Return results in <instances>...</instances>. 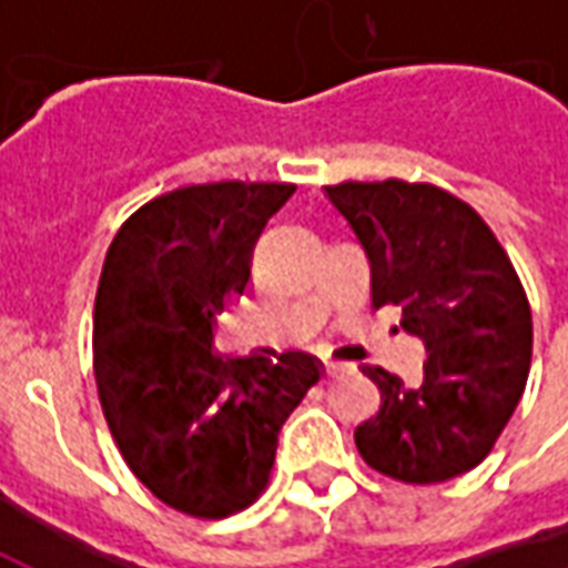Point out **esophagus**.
<instances>
[{"mask_svg": "<svg viewBox=\"0 0 568 568\" xmlns=\"http://www.w3.org/2000/svg\"><path fill=\"white\" fill-rule=\"evenodd\" d=\"M346 371H353V365H349V362L325 358V374H328V377H337V374H346Z\"/></svg>", "mask_w": 568, "mask_h": 568, "instance_id": "1", "label": "esophagus"}]
</instances>
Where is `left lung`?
<instances>
[{
	"mask_svg": "<svg viewBox=\"0 0 568 568\" xmlns=\"http://www.w3.org/2000/svg\"><path fill=\"white\" fill-rule=\"evenodd\" d=\"M325 197L371 264V307L402 310L426 344L423 383L381 365L362 374L381 410L356 426L362 459L402 484H444L487 459L520 402L532 362L524 283L489 224L432 182H341Z\"/></svg>",
	"mask_w": 568,
	"mask_h": 568,
	"instance_id": "left-lung-1",
	"label": "left lung"
}]
</instances>
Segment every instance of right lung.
<instances>
[{"label":"right lung","mask_w":568,"mask_h":568,"mask_svg":"<svg viewBox=\"0 0 568 568\" xmlns=\"http://www.w3.org/2000/svg\"><path fill=\"white\" fill-rule=\"evenodd\" d=\"M288 182H206L142 203L105 252L93 377L118 450L154 499L200 520L243 511L271 484L276 435L320 362L212 353V322L246 292L252 248Z\"/></svg>","instance_id":"right-lung-1"}]
</instances>
